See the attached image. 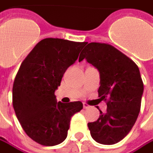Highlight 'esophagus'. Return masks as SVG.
<instances>
[{
	"mask_svg": "<svg viewBox=\"0 0 153 153\" xmlns=\"http://www.w3.org/2000/svg\"><path fill=\"white\" fill-rule=\"evenodd\" d=\"M83 107H84V109H90V105H88L87 103H83Z\"/></svg>",
	"mask_w": 153,
	"mask_h": 153,
	"instance_id": "34e87169",
	"label": "esophagus"
}]
</instances>
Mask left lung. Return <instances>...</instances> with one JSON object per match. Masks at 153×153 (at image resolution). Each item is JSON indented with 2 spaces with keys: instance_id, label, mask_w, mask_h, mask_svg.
I'll return each mask as SVG.
<instances>
[{
  "instance_id": "obj_1",
  "label": "left lung",
  "mask_w": 153,
  "mask_h": 153,
  "mask_svg": "<svg viewBox=\"0 0 153 153\" xmlns=\"http://www.w3.org/2000/svg\"><path fill=\"white\" fill-rule=\"evenodd\" d=\"M84 59L98 70V97L107 101L106 112L99 110V118L88 123L91 135L97 143L114 145L129 133L139 116L144 91L140 70L131 59L107 43H88L79 62Z\"/></svg>"
}]
</instances>
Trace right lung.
Segmentation results:
<instances>
[{"label":"right lung","mask_w":153,"mask_h":153,"mask_svg":"<svg viewBox=\"0 0 153 153\" xmlns=\"http://www.w3.org/2000/svg\"><path fill=\"white\" fill-rule=\"evenodd\" d=\"M85 42L45 38L20 65L13 86V106L25 134L53 146L68 136L71 117L83 109L79 101L57 103L55 91L66 70L78 59Z\"/></svg>","instance_id":"right-lung-1"}]
</instances>
